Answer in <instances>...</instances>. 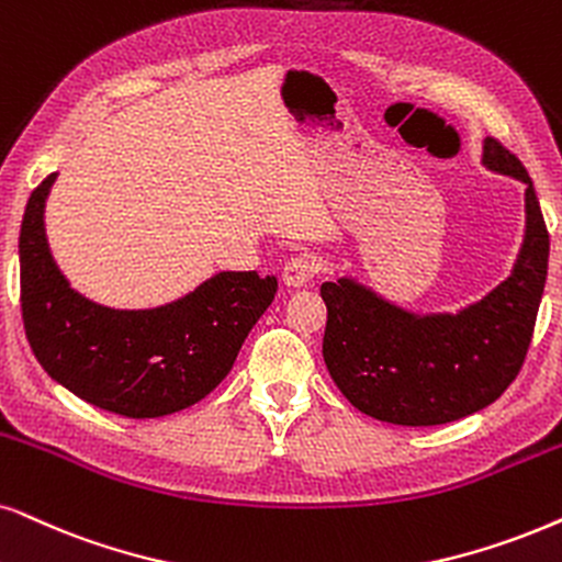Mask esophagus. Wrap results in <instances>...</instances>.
<instances>
[{
  "mask_svg": "<svg viewBox=\"0 0 562 562\" xmlns=\"http://www.w3.org/2000/svg\"><path fill=\"white\" fill-rule=\"evenodd\" d=\"M316 272H318L316 259L311 257V254H297V257L288 259L285 269H282V280H285V285L290 288H303L314 280Z\"/></svg>",
  "mask_w": 562,
  "mask_h": 562,
  "instance_id": "34e87169",
  "label": "esophagus"
}]
</instances>
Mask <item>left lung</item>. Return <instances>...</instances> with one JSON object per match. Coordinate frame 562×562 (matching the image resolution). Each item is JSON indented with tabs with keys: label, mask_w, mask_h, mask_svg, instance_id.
<instances>
[{
	"label": "left lung",
	"mask_w": 562,
	"mask_h": 562,
	"mask_svg": "<svg viewBox=\"0 0 562 562\" xmlns=\"http://www.w3.org/2000/svg\"><path fill=\"white\" fill-rule=\"evenodd\" d=\"M482 166L527 183V228L498 288L459 314H415L352 277L324 282V363L355 409L381 423L443 425L485 409L527 358L544 293L550 236L527 168L498 139Z\"/></svg>",
	"instance_id": "1"
}]
</instances>
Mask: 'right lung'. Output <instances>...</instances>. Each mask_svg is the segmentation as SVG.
Masks as SVG:
<instances>
[{
    "label": "right lung",
    "instance_id": "1",
    "mask_svg": "<svg viewBox=\"0 0 562 562\" xmlns=\"http://www.w3.org/2000/svg\"><path fill=\"white\" fill-rule=\"evenodd\" d=\"M56 173L27 199L20 225V305L27 342L56 383L116 415L145 420L204 400L269 308L277 277L217 272L158 308H109L69 288L46 240Z\"/></svg>",
    "mask_w": 562,
    "mask_h": 562
}]
</instances>
